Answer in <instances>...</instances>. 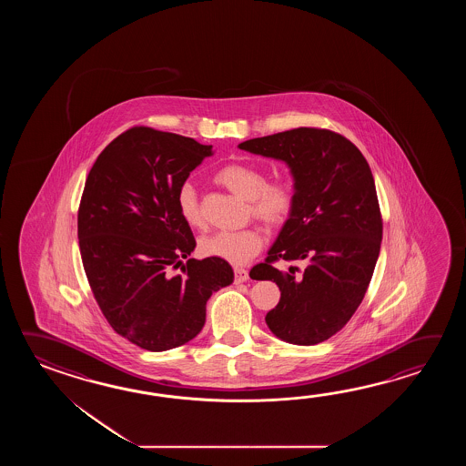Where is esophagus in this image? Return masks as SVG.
Returning <instances> with one entry per match:
<instances>
[{"instance_id": "1", "label": "esophagus", "mask_w": 466, "mask_h": 466, "mask_svg": "<svg viewBox=\"0 0 466 466\" xmlns=\"http://www.w3.org/2000/svg\"><path fill=\"white\" fill-rule=\"evenodd\" d=\"M248 278H249L248 269H245V268H235V279H237V283H243V281H247Z\"/></svg>"}]
</instances>
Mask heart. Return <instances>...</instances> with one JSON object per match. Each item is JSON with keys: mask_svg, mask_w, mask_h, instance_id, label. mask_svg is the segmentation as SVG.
<instances>
[{"mask_svg": "<svg viewBox=\"0 0 466 466\" xmlns=\"http://www.w3.org/2000/svg\"><path fill=\"white\" fill-rule=\"evenodd\" d=\"M215 178L223 187L249 201L251 213L268 227H278L289 217L293 208V189L287 181L267 183V175L261 168L249 163H229L219 168ZM177 209L179 218L189 228L203 227L195 188L187 183L178 189ZM263 247V237L257 228L237 231H215L201 238L199 251L209 258H218L231 265H245Z\"/></svg>", "mask_w": 466, "mask_h": 466, "instance_id": "obj_1", "label": "heart"}]
</instances>
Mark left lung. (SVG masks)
Returning a JSON list of instances; mask_svg holds the SVG:
<instances>
[{"label":"left lung","instance_id":"8db88e82","mask_svg":"<svg viewBox=\"0 0 466 466\" xmlns=\"http://www.w3.org/2000/svg\"><path fill=\"white\" fill-rule=\"evenodd\" d=\"M238 148L283 161L293 178L291 213L267 261L249 271L281 291L268 328L291 345L321 343L353 317L375 271L383 223L371 169L350 139L329 129H289ZM278 258L299 260L304 269L279 272Z\"/></svg>","mask_w":466,"mask_h":466}]
</instances>
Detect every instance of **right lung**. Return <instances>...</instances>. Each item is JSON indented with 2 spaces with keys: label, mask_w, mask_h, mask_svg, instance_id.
I'll use <instances>...</instances> for the list:
<instances>
[{
  "label": "right lung",
  "mask_w": 466,
  "mask_h": 466,
  "mask_svg": "<svg viewBox=\"0 0 466 466\" xmlns=\"http://www.w3.org/2000/svg\"><path fill=\"white\" fill-rule=\"evenodd\" d=\"M213 153L211 145L139 127L113 139L89 171L78 211L83 267L111 328L137 347L188 343L205 327L209 297L235 279L218 258L182 263L197 241L177 195Z\"/></svg>",
  "instance_id": "obj_1"
}]
</instances>
